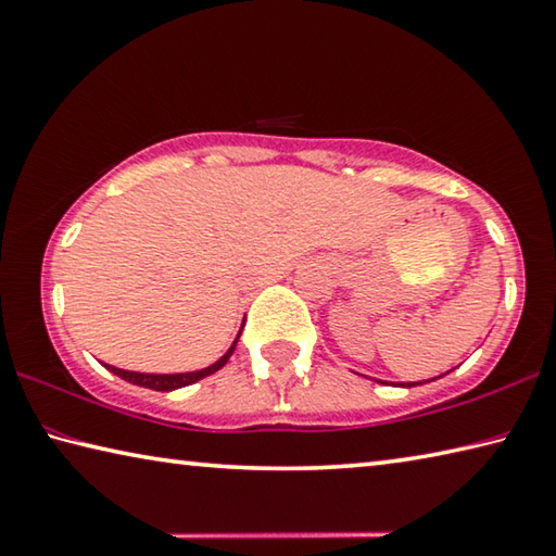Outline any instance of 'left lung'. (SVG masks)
<instances>
[{"instance_id":"8db88e82","label":"left lung","mask_w":556,"mask_h":556,"mask_svg":"<svg viewBox=\"0 0 556 556\" xmlns=\"http://www.w3.org/2000/svg\"><path fill=\"white\" fill-rule=\"evenodd\" d=\"M429 382V380H427ZM407 388H412V382H407Z\"/></svg>"}]
</instances>
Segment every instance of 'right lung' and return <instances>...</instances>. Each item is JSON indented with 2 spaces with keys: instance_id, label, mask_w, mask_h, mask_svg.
<instances>
[{
  "instance_id": "right-lung-1",
  "label": "right lung",
  "mask_w": 556,
  "mask_h": 556,
  "mask_svg": "<svg viewBox=\"0 0 556 556\" xmlns=\"http://www.w3.org/2000/svg\"><path fill=\"white\" fill-rule=\"evenodd\" d=\"M242 333V331H240ZM238 333V338H240ZM238 338H235L232 345L228 348V353H225L218 363L208 365V368H203L199 372H178V375H147V372H129V370H119V368H112V365H105L110 372H115L117 378L127 380L131 384H139V388H149V390H156V392H172L178 388H186V384H193L203 378H208V375L218 372L225 363L230 361V355L235 351V345H238Z\"/></svg>"
}]
</instances>
